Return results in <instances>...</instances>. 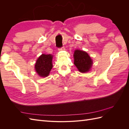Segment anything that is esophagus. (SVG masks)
Instances as JSON below:
<instances>
[{
	"label": "esophagus",
	"instance_id": "obj_1",
	"mask_svg": "<svg viewBox=\"0 0 129 129\" xmlns=\"http://www.w3.org/2000/svg\"><path fill=\"white\" fill-rule=\"evenodd\" d=\"M64 49H65V48H64V46L62 47L61 48H58V51H62V50H64Z\"/></svg>",
	"mask_w": 129,
	"mask_h": 129
}]
</instances>
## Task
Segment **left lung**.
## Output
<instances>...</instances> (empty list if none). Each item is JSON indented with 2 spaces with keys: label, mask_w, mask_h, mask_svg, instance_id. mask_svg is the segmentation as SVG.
Segmentation results:
<instances>
[{
  "label": "left lung",
  "mask_w": 129,
  "mask_h": 129,
  "mask_svg": "<svg viewBox=\"0 0 129 129\" xmlns=\"http://www.w3.org/2000/svg\"><path fill=\"white\" fill-rule=\"evenodd\" d=\"M74 64L79 72L85 73L90 71L93 62L90 56L87 52L83 50L76 49L74 53Z\"/></svg>",
  "instance_id": "left-lung-1"
}]
</instances>
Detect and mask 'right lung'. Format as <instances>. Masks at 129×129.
<instances>
[{
  "mask_svg": "<svg viewBox=\"0 0 129 129\" xmlns=\"http://www.w3.org/2000/svg\"><path fill=\"white\" fill-rule=\"evenodd\" d=\"M53 57L50 54H43L38 58L35 64V70L40 76L44 77L49 75L53 68Z\"/></svg>",
  "mask_w": 129,
  "mask_h": 129,
  "instance_id": "1",
  "label": "right lung"
}]
</instances>
